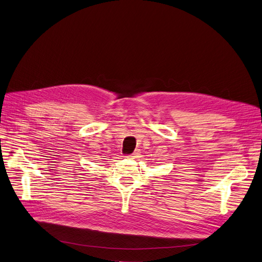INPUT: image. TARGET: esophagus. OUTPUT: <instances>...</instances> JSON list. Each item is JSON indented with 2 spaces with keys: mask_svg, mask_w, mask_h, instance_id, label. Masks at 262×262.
I'll list each match as a JSON object with an SVG mask.
<instances>
[{
  "mask_svg": "<svg viewBox=\"0 0 262 262\" xmlns=\"http://www.w3.org/2000/svg\"><path fill=\"white\" fill-rule=\"evenodd\" d=\"M139 156H140V151H139V149H137V150H135L132 155H129V158L137 159V158H139Z\"/></svg>",
  "mask_w": 262,
  "mask_h": 262,
  "instance_id": "obj_1",
  "label": "esophagus"
}]
</instances>
